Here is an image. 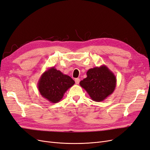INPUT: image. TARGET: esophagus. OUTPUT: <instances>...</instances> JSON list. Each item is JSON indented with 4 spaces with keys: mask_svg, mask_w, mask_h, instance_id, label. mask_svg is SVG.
<instances>
[{
    "mask_svg": "<svg viewBox=\"0 0 150 150\" xmlns=\"http://www.w3.org/2000/svg\"><path fill=\"white\" fill-rule=\"evenodd\" d=\"M80 79H75V83L76 84H79V83H80Z\"/></svg>",
    "mask_w": 150,
    "mask_h": 150,
    "instance_id": "1",
    "label": "esophagus"
}]
</instances>
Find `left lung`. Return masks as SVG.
I'll list each match as a JSON object with an SVG mask.
<instances>
[{
    "mask_svg": "<svg viewBox=\"0 0 150 150\" xmlns=\"http://www.w3.org/2000/svg\"><path fill=\"white\" fill-rule=\"evenodd\" d=\"M87 77L80 82L93 101H104L114 92L117 79L107 66L102 65L88 70Z\"/></svg>",
    "mask_w": 150,
    "mask_h": 150,
    "instance_id": "obj_1",
    "label": "left lung"
}]
</instances>
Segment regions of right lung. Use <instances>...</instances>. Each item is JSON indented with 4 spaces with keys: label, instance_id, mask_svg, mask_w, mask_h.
<instances>
[{
    "label": "right lung",
    "instance_id": "obj_1",
    "mask_svg": "<svg viewBox=\"0 0 150 150\" xmlns=\"http://www.w3.org/2000/svg\"><path fill=\"white\" fill-rule=\"evenodd\" d=\"M74 84L75 81L70 76L52 67L41 75L38 83V88L44 98L51 103H57Z\"/></svg>",
    "mask_w": 150,
    "mask_h": 150
}]
</instances>
